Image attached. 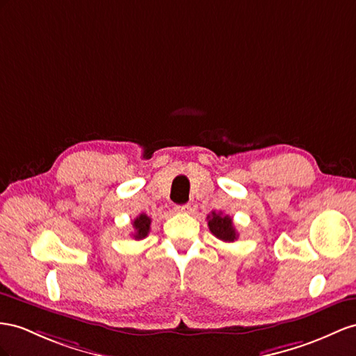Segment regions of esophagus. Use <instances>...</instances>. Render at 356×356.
Returning a JSON list of instances; mask_svg holds the SVG:
<instances>
[{
	"label": "esophagus",
	"mask_w": 356,
	"mask_h": 356,
	"mask_svg": "<svg viewBox=\"0 0 356 356\" xmlns=\"http://www.w3.org/2000/svg\"><path fill=\"white\" fill-rule=\"evenodd\" d=\"M175 209H176V212H179V213H186V212L191 211V206L189 204H180V206H176Z\"/></svg>",
	"instance_id": "1"
}]
</instances>
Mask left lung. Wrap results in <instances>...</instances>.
I'll return each mask as SVG.
<instances>
[{
    "mask_svg": "<svg viewBox=\"0 0 356 356\" xmlns=\"http://www.w3.org/2000/svg\"><path fill=\"white\" fill-rule=\"evenodd\" d=\"M207 225H209V230H211L212 234L216 236L220 241L234 242L238 239V232H236L233 220L229 215H222L221 212L220 213L212 212L207 216Z\"/></svg>",
    "mask_w": 356,
    "mask_h": 356,
    "instance_id": "8db88e82",
    "label": "left lung"
}]
</instances>
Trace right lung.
I'll use <instances>...</instances> for the list:
<instances>
[{
	"label": "right lung",
	"mask_w": 356,
	"mask_h": 356,
	"mask_svg": "<svg viewBox=\"0 0 356 356\" xmlns=\"http://www.w3.org/2000/svg\"><path fill=\"white\" fill-rule=\"evenodd\" d=\"M150 224H152V220L145 213H141V215L136 216L134 222H132L134 230H135L134 234H132L134 238L136 241H141L144 238H147V234L150 232Z\"/></svg>",
	"instance_id": "add662e5"
}]
</instances>
